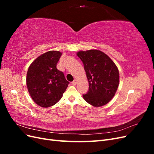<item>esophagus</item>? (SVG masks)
Listing matches in <instances>:
<instances>
[{"instance_id": "obj_1", "label": "esophagus", "mask_w": 154, "mask_h": 154, "mask_svg": "<svg viewBox=\"0 0 154 154\" xmlns=\"http://www.w3.org/2000/svg\"><path fill=\"white\" fill-rule=\"evenodd\" d=\"M76 83H77V80H74L72 82V84L74 85H76Z\"/></svg>"}]
</instances>
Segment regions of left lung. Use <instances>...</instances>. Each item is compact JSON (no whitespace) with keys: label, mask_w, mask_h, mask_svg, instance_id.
<instances>
[{"label":"left lung","mask_w":154,"mask_h":154,"mask_svg":"<svg viewBox=\"0 0 154 154\" xmlns=\"http://www.w3.org/2000/svg\"><path fill=\"white\" fill-rule=\"evenodd\" d=\"M88 81V90L83 94L88 103L94 106L106 105L115 95L119 86L118 67L108 56L98 50L80 51Z\"/></svg>","instance_id":"8db88e82"}]
</instances>
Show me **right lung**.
Instances as JSON below:
<instances>
[{
    "mask_svg": "<svg viewBox=\"0 0 154 154\" xmlns=\"http://www.w3.org/2000/svg\"><path fill=\"white\" fill-rule=\"evenodd\" d=\"M62 53L51 51L40 55L29 66L26 83L32 99L40 106L49 107L62 98L69 82L57 68Z\"/></svg>",
    "mask_w": 154,
    "mask_h": 154,
    "instance_id": "1",
    "label": "right lung"
}]
</instances>
